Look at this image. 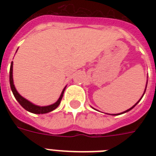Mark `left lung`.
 Listing matches in <instances>:
<instances>
[{
	"instance_id": "1",
	"label": "left lung",
	"mask_w": 156,
	"mask_h": 156,
	"mask_svg": "<svg viewBox=\"0 0 156 156\" xmlns=\"http://www.w3.org/2000/svg\"><path fill=\"white\" fill-rule=\"evenodd\" d=\"M145 91H146V89H145ZM143 95H144V94H143ZM140 100H141V99H140ZM138 102H139V101H138ZM138 103H137V104H138ZM136 104H135V105H133V106L132 107V108H129V109H128V110H126V112H121V113H119V114H122V113H125V112H129V110H131V109L133 108H134V107L136 106ZM113 115H116V114H113ZM116 115H118V114H116Z\"/></svg>"
}]
</instances>
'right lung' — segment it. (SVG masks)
I'll return each instance as SVG.
<instances>
[{"mask_svg":"<svg viewBox=\"0 0 156 156\" xmlns=\"http://www.w3.org/2000/svg\"><path fill=\"white\" fill-rule=\"evenodd\" d=\"M9 83H10V87L11 90H12V92H13L14 97L18 102L21 104V106L23 107V108H25L27 111L30 112H32V113L35 114H44V113H48V112H50L53 111L54 109H56L57 107L59 106V104H61V101L62 100V97H63L64 91L66 90V87L64 88V90H62L61 92V95L59 98V100L56 101L55 104H52V105H49V106H45V107H40L37 106V105H35V104H31L30 101H28L27 100H26L23 96H21L18 92L16 90L15 87L13 85V61L11 63L10 66V70H9Z\"/></svg>","mask_w":156,"mask_h":156,"instance_id":"obj_1","label":"right lung"}]
</instances>
